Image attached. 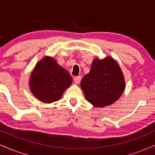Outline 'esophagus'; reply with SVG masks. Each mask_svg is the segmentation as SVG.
<instances>
[{
  "label": "esophagus",
  "mask_w": 155,
  "mask_h": 155,
  "mask_svg": "<svg viewBox=\"0 0 155 155\" xmlns=\"http://www.w3.org/2000/svg\"><path fill=\"white\" fill-rule=\"evenodd\" d=\"M74 81L76 84H79L80 82V81H81V76H75V77L74 78Z\"/></svg>",
  "instance_id": "esophagus-1"
}]
</instances>
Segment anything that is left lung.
Masks as SVG:
<instances>
[{"label":"left lung","instance_id":"left-lung-1","mask_svg":"<svg viewBox=\"0 0 155 155\" xmlns=\"http://www.w3.org/2000/svg\"><path fill=\"white\" fill-rule=\"evenodd\" d=\"M85 97L95 107L103 108L117 101L123 93L125 81L120 67L111 57L95 58L90 71L81 81Z\"/></svg>","mask_w":155,"mask_h":155}]
</instances>
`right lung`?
I'll return each mask as SVG.
<instances>
[{"label":"right lung","instance_id":"right-lung-1","mask_svg":"<svg viewBox=\"0 0 155 155\" xmlns=\"http://www.w3.org/2000/svg\"><path fill=\"white\" fill-rule=\"evenodd\" d=\"M72 80L71 76L56 60L46 56L35 65L30 77V88L38 100L51 104L60 100Z\"/></svg>","mask_w":155,"mask_h":155}]
</instances>
